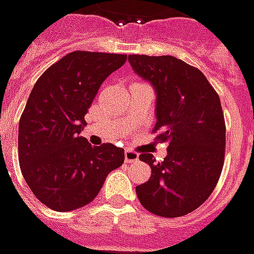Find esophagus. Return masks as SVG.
Listing matches in <instances>:
<instances>
[{
  "mask_svg": "<svg viewBox=\"0 0 254 254\" xmlns=\"http://www.w3.org/2000/svg\"><path fill=\"white\" fill-rule=\"evenodd\" d=\"M124 160L127 163H134V162H138V153H135L134 150L127 149L124 152Z\"/></svg>",
  "mask_w": 254,
  "mask_h": 254,
  "instance_id": "esophagus-1",
  "label": "esophagus"
}]
</instances>
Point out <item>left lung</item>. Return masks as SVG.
<instances>
[{
	"mask_svg": "<svg viewBox=\"0 0 254 254\" xmlns=\"http://www.w3.org/2000/svg\"><path fill=\"white\" fill-rule=\"evenodd\" d=\"M132 70L156 92V139L167 142V156L156 163L141 153L152 176L138 185L145 209L160 217H181L210 196L223 170L225 122L218 94L202 71L181 59L128 55Z\"/></svg>",
	"mask_w": 254,
	"mask_h": 254,
	"instance_id": "8db88e82",
	"label": "left lung"
}]
</instances>
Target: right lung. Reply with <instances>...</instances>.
<instances>
[{"instance_id":"add662e5","label":"right lung","mask_w":254,"mask_h":254,"mask_svg":"<svg viewBox=\"0 0 254 254\" xmlns=\"http://www.w3.org/2000/svg\"><path fill=\"white\" fill-rule=\"evenodd\" d=\"M127 55L74 51L37 80L19 120V164L36 197L55 211H71L97 197L124 149L78 137L101 84Z\"/></svg>"}]
</instances>
